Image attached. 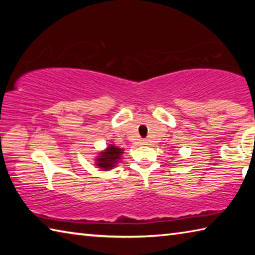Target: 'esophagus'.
Masks as SVG:
<instances>
[{
  "mask_svg": "<svg viewBox=\"0 0 255 255\" xmlns=\"http://www.w3.org/2000/svg\"><path fill=\"white\" fill-rule=\"evenodd\" d=\"M143 145H147V141H146V140H143Z\"/></svg>",
  "mask_w": 255,
  "mask_h": 255,
  "instance_id": "1",
  "label": "esophagus"
}]
</instances>
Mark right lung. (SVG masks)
<instances>
[{"label":"right lung","instance_id":"obj_1","mask_svg":"<svg viewBox=\"0 0 255 255\" xmlns=\"http://www.w3.org/2000/svg\"><path fill=\"white\" fill-rule=\"evenodd\" d=\"M124 149L114 144H109L105 150L99 152L94 158V164L100 171H109L116 167L123 159Z\"/></svg>","mask_w":255,"mask_h":255}]
</instances>
